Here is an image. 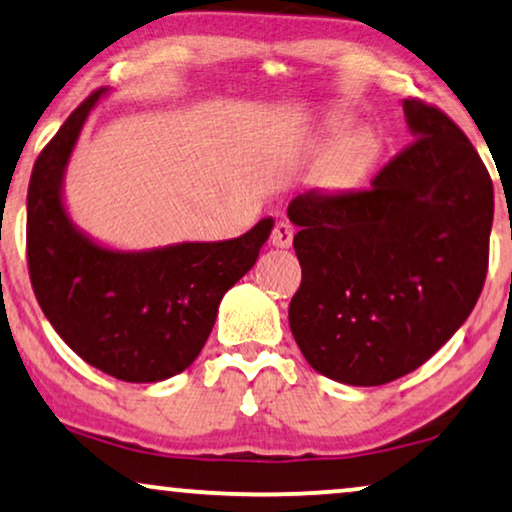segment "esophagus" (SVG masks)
<instances>
[{
    "instance_id": "obj_1",
    "label": "esophagus",
    "mask_w": 512,
    "mask_h": 512,
    "mask_svg": "<svg viewBox=\"0 0 512 512\" xmlns=\"http://www.w3.org/2000/svg\"><path fill=\"white\" fill-rule=\"evenodd\" d=\"M270 242H272V247H277V249H289L293 244L291 223H286V221L275 223V228H272V235H270Z\"/></svg>"
}]
</instances>
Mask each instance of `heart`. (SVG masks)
I'll use <instances>...</instances> for the list:
<instances>
[{
	"mask_svg": "<svg viewBox=\"0 0 512 512\" xmlns=\"http://www.w3.org/2000/svg\"><path fill=\"white\" fill-rule=\"evenodd\" d=\"M363 151H366V144L359 142V139H352V142L340 146L338 156H335V163H338V167H345V170H347V167L359 163Z\"/></svg>",
	"mask_w": 512,
	"mask_h": 512,
	"instance_id": "b5f03b06",
	"label": "heart"
}]
</instances>
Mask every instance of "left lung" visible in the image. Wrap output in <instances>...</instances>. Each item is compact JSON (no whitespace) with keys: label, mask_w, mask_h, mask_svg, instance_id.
Wrapping results in <instances>:
<instances>
[{"label":"left lung","mask_w":512,"mask_h":512,"mask_svg":"<svg viewBox=\"0 0 512 512\" xmlns=\"http://www.w3.org/2000/svg\"><path fill=\"white\" fill-rule=\"evenodd\" d=\"M415 142L368 191L289 202L303 282L289 326L317 373L380 387L429 361L468 319L487 277L494 186L443 111L403 100Z\"/></svg>","instance_id":"8db88e82"}]
</instances>
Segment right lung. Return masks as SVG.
Here are the masks:
<instances>
[{"instance_id": "right-lung-1", "label": "right lung", "mask_w": 512, "mask_h": 512, "mask_svg": "<svg viewBox=\"0 0 512 512\" xmlns=\"http://www.w3.org/2000/svg\"><path fill=\"white\" fill-rule=\"evenodd\" d=\"M95 90L34 163L27 191V265L34 296L62 340L123 382H163L198 359L221 298L254 268L275 221L223 242L123 251L95 242L65 207V172Z\"/></svg>"}]
</instances>
